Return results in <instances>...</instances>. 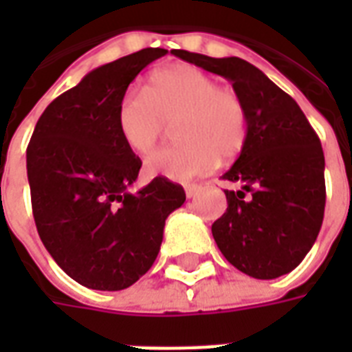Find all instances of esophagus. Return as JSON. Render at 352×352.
Listing matches in <instances>:
<instances>
[{
	"label": "esophagus",
	"mask_w": 352,
	"mask_h": 352,
	"mask_svg": "<svg viewBox=\"0 0 352 352\" xmlns=\"http://www.w3.org/2000/svg\"><path fill=\"white\" fill-rule=\"evenodd\" d=\"M199 190H201V186H199V184H186V186H184L186 198H194Z\"/></svg>",
	"instance_id": "obj_1"
}]
</instances>
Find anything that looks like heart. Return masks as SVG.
Listing matches in <instances>:
<instances>
[{"mask_svg":"<svg viewBox=\"0 0 352 352\" xmlns=\"http://www.w3.org/2000/svg\"><path fill=\"white\" fill-rule=\"evenodd\" d=\"M173 120L181 143L154 154L146 171L177 183L213 171L221 156L236 158L249 138V113L237 90L188 64L154 72L145 92L124 94L116 109L124 145L139 156L154 153L164 124Z\"/></svg>","mask_w":352,"mask_h":352,"instance_id":"1","label":"heart"}]
</instances>
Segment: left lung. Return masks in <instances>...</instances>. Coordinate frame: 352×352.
I'll return each instance as SVG.
<instances>
[{"label":"left lung","instance_id":"obj_1","mask_svg":"<svg viewBox=\"0 0 352 352\" xmlns=\"http://www.w3.org/2000/svg\"><path fill=\"white\" fill-rule=\"evenodd\" d=\"M177 58L232 80L249 113V138L222 175L228 209L211 232L224 258L254 279L290 273L311 251L326 204L324 153L300 105L241 58L173 50Z\"/></svg>","mask_w":352,"mask_h":352}]
</instances>
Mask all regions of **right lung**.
Returning a JSON list of instances; mask_svg holds the SVG:
<instances>
[{
	"mask_svg": "<svg viewBox=\"0 0 352 352\" xmlns=\"http://www.w3.org/2000/svg\"><path fill=\"white\" fill-rule=\"evenodd\" d=\"M166 49H143L94 69L45 109L26 151L39 237L72 279L94 290H122L143 277L160 251L183 186L156 177L138 194L141 169L124 145L116 109L130 82Z\"/></svg>",
	"mask_w": 352,
	"mask_h": 352,
	"instance_id": "add662e5",
	"label": "right lung"
}]
</instances>
